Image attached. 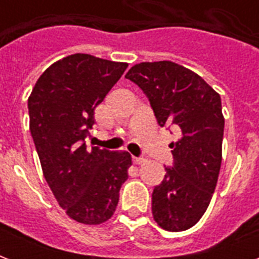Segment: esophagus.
Returning <instances> with one entry per match:
<instances>
[{
  "label": "esophagus",
  "instance_id": "1",
  "mask_svg": "<svg viewBox=\"0 0 259 259\" xmlns=\"http://www.w3.org/2000/svg\"><path fill=\"white\" fill-rule=\"evenodd\" d=\"M146 160L144 157H133V164H136V165H140V164H144Z\"/></svg>",
  "mask_w": 259,
  "mask_h": 259
}]
</instances>
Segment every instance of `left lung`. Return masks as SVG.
I'll use <instances>...</instances> for the list:
<instances>
[{"mask_svg":"<svg viewBox=\"0 0 259 259\" xmlns=\"http://www.w3.org/2000/svg\"><path fill=\"white\" fill-rule=\"evenodd\" d=\"M144 91L160 126L172 129L173 164L152 193L156 223L184 231L200 221L218 183L225 118L221 95L197 74L176 63L136 64L125 75Z\"/></svg>","mask_w":259,"mask_h":259,"instance_id":"1","label":"left lung"}]
</instances>
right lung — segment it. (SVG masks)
<instances>
[{
  "instance_id": "right-lung-1",
  "label": "right lung",
  "mask_w": 259,
  "mask_h": 259,
  "mask_svg": "<svg viewBox=\"0 0 259 259\" xmlns=\"http://www.w3.org/2000/svg\"><path fill=\"white\" fill-rule=\"evenodd\" d=\"M126 68V63L70 55L42 72L28 99L44 177L60 207L79 223L101 225L113 217L132 165L127 152L86 145L94 110Z\"/></svg>"
}]
</instances>
